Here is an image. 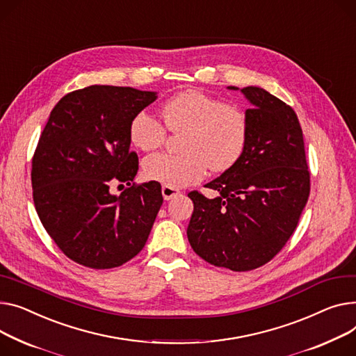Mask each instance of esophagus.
<instances>
[{"label": "esophagus", "instance_id": "obj_1", "mask_svg": "<svg viewBox=\"0 0 356 356\" xmlns=\"http://www.w3.org/2000/svg\"><path fill=\"white\" fill-rule=\"evenodd\" d=\"M161 195H163V199H164V200H172V199H175L176 196H179L180 192L177 191V188H175V187H170V186H168V184H164V186L161 187Z\"/></svg>", "mask_w": 356, "mask_h": 356}]
</instances>
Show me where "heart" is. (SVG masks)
<instances>
[{"label":"heart","instance_id":"1","mask_svg":"<svg viewBox=\"0 0 356 356\" xmlns=\"http://www.w3.org/2000/svg\"><path fill=\"white\" fill-rule=\"evenodd\" d=\"M165 129L180 133L183 153H154L143 160V175L170 187H184L213 173L229 170L246 149L248 118L238 106L209 96L199 90L183 91L161 107ZM163 124L147 111L137 113L130 123L129 136L134 147L150 152L163 145Z\"/></svg>","mask_w":356,"mask_h":356}]
</instances>
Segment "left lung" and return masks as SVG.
<instances>
[{"label":"left lung","instance_id":"8db88e82","mask_svg":"<svg viewBox=\"0 0 356 356\" xmlns=\"http://www.w3.org/2000/svg\"><path fill=\"white\" fill-rule=\"evenodd\" d=\"M227 88L241 90L252 104L245 113L248 145L233 168L206 184L218 197L188 193L187 239L210 265L246 272L289 241L309 197V170L293 108L260 87Z\"/></svg>","mask_w":356,"mask_h":356}]
</instances>
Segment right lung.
<instances>
[{"label":"right lung","instance_id":"1","mask_svg":"<svg viewBox=\"0 0 356 356\" xmlns=\"http://www.w3.org/2000/svg\"><path fill=\"white\" fill-rule=\"evenodd\" d=\"M156 99V91L90 86L65 94L41 133L31 170L35 210L61 252L83 266H122L147 242L161 187L131 184L138 159L129 129ZM115 181L129 186L118 197L109 193Z\"/></svg>","mask_w":356,"mask_h":356}]
</instances>
